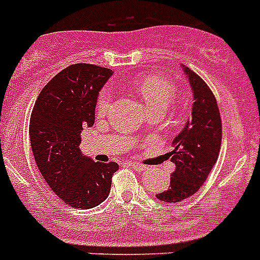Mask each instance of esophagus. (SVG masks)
<instances>
[{"mask_svg":"<svg viewBox=\"0 0 260 260\" xmlns=\"http://www.w3.org/2000/svg\"><path fill=\"white\" fill-rule=\"evenodd\" d=\"M129 166L132 167V168H136V170H139V171L145 170V166H144V164L139 163V161H129Z\"/></svg>","mask_w":260,"mask_h":260,"instance_id":"34e87169","label":"esophagus"}]
</instances>
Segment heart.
<instances>
[{
  "instance_id": "b5f03b06",
  "label": "heart",
  "mask_w": 260,
  "mask_h": 260,
  "mask_svg": "<svg viewBox=\"0 0 260 260\" xmlns=\"http://www.w3.org/2000/svg\"><path fill=\"white\" fill-rule=\"evenodd\" d=\"M135 88L139 92L148 109L163 108L167 109L178 97V89L172 81L160 77L151 76L143 77L135 81ZM113 94L109 88H103L96 100V112L99 116H105L111 111Z\"/></svg>"
}]
</instances>
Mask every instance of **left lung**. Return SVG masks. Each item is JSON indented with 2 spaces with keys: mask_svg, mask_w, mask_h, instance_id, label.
Masks as SVG:
<instances>
[{
  "mask_svg": "<svg viewBox=\"0 0 260 260\" xmlns=\"http://www.w3.org/2000/svg\"><path fill=\"white\" fill-rule=\"evenodd\" d=\"M193 92L191 119L175 137L171 160L176 170L170 188L156 198L167 203H179L195 195L204 184L219 157L221 147V117L215 94L199 75L184 68Z\"/></svg>",
  "mask_w": 260,
  "mask_h": 260,
  "instance_id": "left-lung-1",
  "label": "left lung"
}]
</instances>
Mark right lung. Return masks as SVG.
I'll use <instances>...</instances> for the list:
<instances>
[{
    "mask_svg": "<svg viewBox=\"0 0 260 260\" xmlns=\"http://www.w3.org/2000/svg\"><path fill=\"white\" fill-rule=\"evenodd\" d=\"M112 71L93 64H73L40 92L29 123L36 164L52 191L65 204L88 210L109 195L115 161L99 163L80 152L82 126L94 123L97 94Z\"/></svg>",
    "mask_w": 260,
    "mask_h": 260,
    "instance_id": "right-lung-1",
    "label": "right lung"
}]
</instances>
